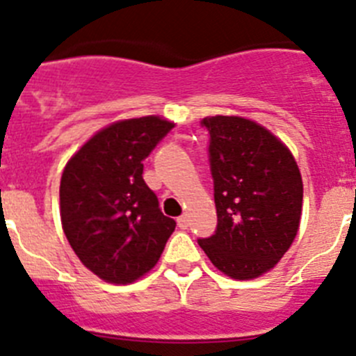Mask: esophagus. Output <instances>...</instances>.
Here are the masks:
<instances>
[{"mask_svg":"<svg viewBox=\"0 0 356 356\" xmlns=\"http://www.w3.org/2000/svg\"><path fill=\"white\" fill-rule=\"evenodd\" d=\"M178 226H180L181 229H187V226H188V217H187V216L178 217Z\"/></svg>","mask_w":356,"mask_h":356,"instance_id":"1","label":"esophagus"}]
</instances>
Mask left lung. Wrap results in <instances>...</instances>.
<instances>
[{
    "label": "left lung",
    "instance_id": "obj_1",
    "mask_svg": "<svg viewBox=\"0 0 356 356\" xmlns=\"http://www.w3.org/2000/svg\"><path fill=\"white\" fill-rule=\"evenodd\" d=\"M210 171L217 229L200 246L234 280L271 271L294 242L303 180L294 155L275 134L241 115H209Z\"/></svg>",
    "mask_w": 356,
    "mask_h": 356
}]
</instances>
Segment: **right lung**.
Wrapping results in <instances>:
<instances>
[{
  "label": "right lung",
  "instance_id": "1",
  "mask_svg": "<svg viewBox=\"0 0 356 356\" xmlns=\"http://www.w3.org/2000/svg\"><path fill=\"white\" fill-rule=\"evenodd\" d=\"M171 128L175 122L160 115L110 122L65 163L62 229L80 262L103 282L143 278L175 232L143 178V160Z\"/></svg>",
  "mask_w": 356,
  "mask_h": 356
}]
</instances>
